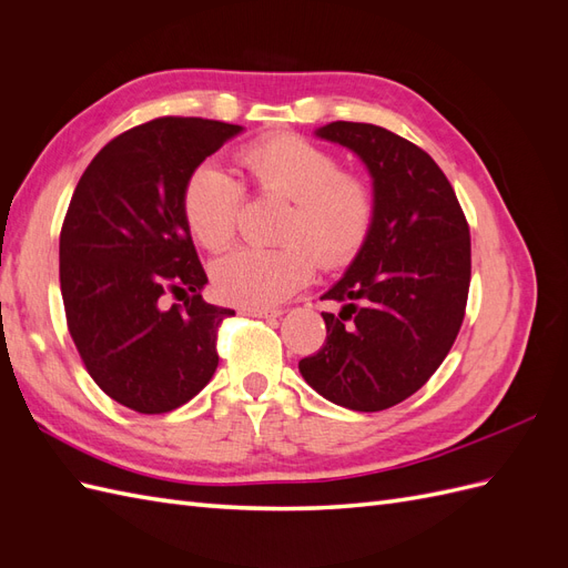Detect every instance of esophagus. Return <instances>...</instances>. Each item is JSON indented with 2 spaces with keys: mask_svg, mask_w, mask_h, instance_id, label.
<instances>
[{
  "mask_svg": "<svg viewBox=\"0 0 568 568\" xmlns=\"http://www.w3.org/2000/svg\"><path fill=\"white\" fill-rule=\"evenodd\" d=\"M244 313L251 315V317H280L282 311H277V307H244Z\"/></svg>",
  "mask_w": 568,
  "mask_h": 568,
  "instance_id": "1",
  "label": "esophagus"
}]
</instances>
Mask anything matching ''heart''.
<instances>
[{"mask_svg":"<svg viewBox=\"0 0 568 568\" xmlns=\"http://www.w3.org/2000/svg\"><path fill=\"white\" fill-rule=\"evenodd\" d=\"M248 182L288 201L277 248H239L213 265L215 294L242 307L277 305L326 270L353 263L376 217L367 180L343 173L338 159L298 134H272L239 151ZM244 186L215 163H201L182 186V215L205 251H225L236 234Z\"/></svg>","mask_w":568,"mask_h":568,"instance_id":"obj_1","label":"heart"}]
</instances>
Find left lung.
I'll use <instances>...</instances> for the list:
<instances>
[{
  "label": "left lung",
  "instance_id": "left-lung-1",
  "mask_svg": "<svg viewBox=\"0 0 568 568\" xmlns=\"http://www.w3.org/2000/svg\"><path fill=\"white\" fill-rule=\"evenodd\" d=\"M367 165L376 217L365 248L322 301L324 346L298 369L326 400L379 412L417 393L459 334L471 239L455 189L424 149L386 128L336 123L315 132Z\"/></svg>",
  "mask_w": 568,
  "mask_h": 568
}]
</instances>
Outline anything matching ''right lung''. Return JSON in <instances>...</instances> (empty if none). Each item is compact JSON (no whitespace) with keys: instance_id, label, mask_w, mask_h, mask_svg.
Listing matches in <instances>:
<instances>
[{"instance_id":"add662e5","label":"right lung","mask_w":568,"mask_h":568,"mask_svg":"<svg viewBox=\"0 0 568 568\" xmlns=\"http://www.w3.org/2000/svg\"><path fill=\"white\" fill-rule=\"evenodd\" d=\"M242 125L165 115L118 134L84 170L59 239L68 332L109 398L140 415L189 403L217 367L234 315L201 298L209 277L182 215V186ZM186 295L164 305V296Z\"/></svg>"}]
</instances>
